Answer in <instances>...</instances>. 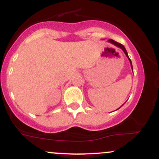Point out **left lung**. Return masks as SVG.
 Wrapping results in <instances>:
<instances>
[{"label": "left lung", "mask_w": 159, "mask_h": 159, "mask_svg": "<svg viewBox=\"0 0 159 159\" xmlns=\"http://www.w3.org/2000/svg\"><path fill=\"white\" fill-rule=\"evenodd\" d=\"M108 42L109 43H111V44H114V45H116V47H118V48H121L122 50L123 51V52L125 53V56L127 57H128V59H129V62H130V64H131V67H132V71H133V67H132V61H131V60H130V58L129 57V55H128V53H127V52H126V50H125V47L123 46V45L122 44H120V43H116V41H114V40H113V39H109L108 40ZM124 105V104H123ZM123 105H122V106H123Z\"/></svg>", "instance_id": "8db88e82"}]
</instances>
